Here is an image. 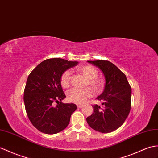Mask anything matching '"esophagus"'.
<instances>
[{
    "label": "esophagus",
    "instance_id": "esophagus-1",
    "mask_svg": "<svg viewBox=\"0 0 158 158\" xmlns=\"http://www.w3.org/2000/svg\"><path fill=\"white\" fill-rule=\"evenodd\" d=\"M77 107L79 108H83V104H77Z\"/></svg>",
    "mask_w": 158,
    "mask_h": 158
}]
</instances>
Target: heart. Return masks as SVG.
<instances>
[{
	"mask_svg": "<svg viewBox=\"0 0 158 158\" xmlns=\"http://www.w3.org/2000/svg\"><path fill=\"white\" fill-rule=\"evenodd\" d=\"M77 70L87 79L85 85H89L95 92L99 93L104 87V80L98 77V72L94 67L89 64L80 65L77 67ZM71 81V73L70 71H65L60 77V84L62 87L68 88ZM93 96V91L89 87L83 89H73L67 94V99L69 102L75 104H83L88 98Z\"/></svg>",
	"mask_w": 158,
	"mask_h": 158,
	"instance_id": "1",
	"label": "heart"
}]
</instances>
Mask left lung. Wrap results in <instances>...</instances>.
Masks as SVG:
<instances>
[{
  "mask_svg": "<svg viewBox=\"0 0 158 158\" xmlns=\"http://www.w3.org/2000/svg\"><path fill=\"white\" fill-rule=\"evenodd\" d=\"M100 69L105 78L103 92L96 99L102 107L93 106L94 112L86 118L89 127L102 133H110L122 125L131 110V87L126 75L108 60H87Z\"/></svg>",
  "mask_w": 158,
  "mask_h": 158,
  "instance_id": "8db88e82",
  "label": "left lung"
}]
</instances>
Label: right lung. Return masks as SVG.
I'll return each mask as SVG.
<instances>
[{
  "label": "right lung",
  "mask_w": 158,
  "mask_h": 158,
  "mask_svg": "<svg viewBox=\"0 0 158 158\" xmlns=\"http://www.w3.org/2000/svg\"><path fill=\"white\" fill-rule=\"evenodd\" d=\"M77 64V61L49 58L40 63L28 76L23 96L25 110L31 124L42 133H58L70 122L77 106L62 103L66 96L60 77L65 71Z\"/></svg>",
  "instance_id": "right-lung-1"
}]
</instances>
